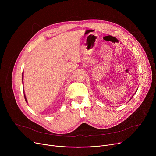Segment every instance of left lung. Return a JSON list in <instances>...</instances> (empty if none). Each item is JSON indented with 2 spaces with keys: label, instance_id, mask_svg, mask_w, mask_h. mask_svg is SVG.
I'll list each match as a JSON object with an SVG mask.
<instances>
[{
  "label": "left lung",
  "instance_id": "8db88e82",
  "mask_svg": "<svg viewBox=\"0 0 156 156\" xmlns=\"http://www.w3.org/2000/svg\"><path fill=\"white\" fill-rule=\"evenodd\" d=\"M133 98V96H132V97H131V99H130V100H131V98Z\"/></svg>",
  "mask_w": 156,
  "mask_h": 156
}]
</instances>
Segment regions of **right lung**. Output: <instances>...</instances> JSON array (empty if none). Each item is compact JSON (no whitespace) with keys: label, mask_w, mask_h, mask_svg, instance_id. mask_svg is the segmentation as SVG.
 Returning <instances> with one entry per match:
<instances>
[{"label":"right lung","mask_w":156,"mask_h":156,"mask_svg":"<svg viewBox=\"0 0 156 156\" xmlns=\"http://www.w3.org/2000/svg\"><path fill=\"white\" fill-rule=\"evenodd\" d=\"M23 73L22 74V82H23ZM24 96H25V101H26V102L28 103V102H27V98H26V96H25V94H24Z\"/></svg>","instance_id":"1"}]
</instances>
